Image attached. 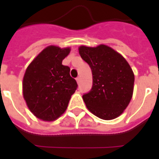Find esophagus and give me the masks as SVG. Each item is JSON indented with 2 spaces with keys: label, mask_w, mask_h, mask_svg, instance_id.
Wrapping results in <instances>:
<instances>
[{
  "label": "esophagus",
  "mask_w": 159,
  "mask_h": 159,
  "mask_svg": "<svg viewBox=\"0 0 159 159\" xmlns=\"http://www.w3.org/2000/svg\"><path fill=\"white\" fill-rule=\"evenodd\" d=\"M80 80H81V78L80 76L79 77H77L76 78V81H77V84H80Z\"/></svg>",
  "instance_id": "esophagus-1"
}]
</instances>
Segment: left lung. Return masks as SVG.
Masks as SVG:
<instances>
[{"mask_svg":"<svg viewBox=\"0 0 159 159\" xmlns=\"http://www.w3.org/2000/svg\"><path fill=\"white\" fill-rule=\"evenodd\" d=\"M79 53L92 71V90L83 95L87 108L104 120L119 117L134 92V75L130 64L120 53L105 44L81 45Z\"/></svg>","mask_w":159,"mask_h":159,"instance_id":"left-lung-1","label":"left lung"}]
</instances>
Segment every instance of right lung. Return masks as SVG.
I'll return each mask as SVG.
<instances>
[{
  "mask_svg": "<svg viewBox=\"0 0 159 159\" xmlns=\"http://www.w3.org/2000/svg\"><path fill=\"white\" fill-rule=\"evenodd\" d=\"M70 52L69 47L48 46L26 68L22 82L24 99L30 111L43 121H54L62 116L76 90L69 67L62 64Z\"/></svg>",
  "mask_w": 159,
  "mask_h": 159,
  "instance_id": "right-lung-1",
  "label": "right lung"
}]
</instances>
